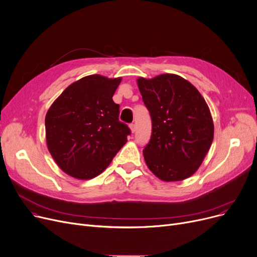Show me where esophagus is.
Returning <instances> with one entry per match:
<instances>
[{"label": "esophagus", "mask_w": 257, "mask_h": 257, "mask_svg": "<svg viewBox=\"0 0 257 257\" xmlns=\"http://www.w3.org/2000/svg\"><path fill=\"white\" fill-rule=\"evenodd\" d=\"M129 127H130V130H131V132H132V133H135V132H136L137 127H136V125H135V124H131Z\"/></svg>", "instance_id": "1"}]
</instances>
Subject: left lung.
I'll use <instances>...</instances> for the list:
<instances>
[{
    "mask_svg": "<svg viewBox=\"0 0 257 257\" xmlns=\"http://www.w3.org/2000/svg\"><path fill=\"white\" fill-rule=\"evenodd\" d=\"M138 86L152 120L145 162L164 182L186 180L202 165L214 137L205 98L190 82L172 73L139 77Z\"/></svg>",
    "mask_w": 257,
    "mask_h": 257,
    "instance_id": "8db88e82",
    "label": "left lung"
}]
</instances>
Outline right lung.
I'll return each instance as SVG.
<instances>
[{
  "label": "right lung",
  "instance_id": "add662e5",
  "mask_svg": "<svg viewBox=\"0 0 257 257\" xmlns=\"http://www.w3.org/2000/svg\"><path fill=\"white\" fill-rule=\"evenodd\" d=\"M121 77L92 74L72 83L45 117L46 143L54 162L77 180L101 174L127 142L130 129L118 120L112 96Z\"/></svg>",
  "mask_w": 257,
  "mask_h": 257
}]
</instances>
